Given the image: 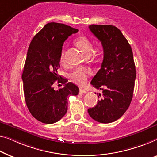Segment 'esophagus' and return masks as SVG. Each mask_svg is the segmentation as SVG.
I'll return each instance as SVG.
<instances>
[{
	"label": "esophagus",
	"instance_id": "esophagus-1",
	"mask_svg": "<svg viewBox=\"0 0 157 157\" xmlns=\"http://www.w3.org/2000/svg\"><path fill=\"white\" fill-rule=\"evenodd\" d=\"M86 92V90H85V89H82V88L79 89V93L80 94H85Z\"/></svg>",
	"mask_w": 157,
	"mask_h": 157
}]
</instances>
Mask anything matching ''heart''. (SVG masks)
Instances as JSON below:
<instances>
[{"mask_svg": "<svg viewBox=\"0 0 157 157\" xmlns=\"http://www.w3.org/2000/svg\"><path fill=\"white\" fill-rule=\"evenodd\" d=\"M75 44L81 49V51L86 56H90L92 51V44L87 37L85 36H79L75 41ZM65 52L63 50L60 55V60L64 61ZM90 73V70L84 67H78L75 68L70 74V78L75 83L82 85L85 84L87 77Z\"/></svg>", "mask_w": 157, "mask_h": 157, "instance_id": "heart-1", "label": "heart"}]
</instances>
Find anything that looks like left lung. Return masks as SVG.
<instances>
[{"instance_id": "8db88e82", "label": "left lung", "mask_w": 157, "mask_h": 157, "mask_svg": "<svg viewBox=\"0 0 157 157\" xmlns=\"http://www.w3.org/2000/svg\"><path fill=\"white\" fill-rule=\"evenodd\" d=\"M89 28L101 42L104 59L91 82L94 87L102 90V98L88 113L97 122L112 123L125 113L132 99L136 78L132 51L116 27L91 25Z\"/></svg>"}]
</instances>
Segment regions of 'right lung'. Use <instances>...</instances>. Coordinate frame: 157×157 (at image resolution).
<instances>
[{"instance_id":"right-lung-1","label":"right lung","mask_w":157,"mask_h":157,"mask_svg":"<svg viewBox=\"0 0 157 157\" xmlns=\"http://www.w3.org/2000/svg\"><path fill=\"white\" fill-rule=\"evenodd\" d=\"M78 29L61 23L46 24L32 39L23 70L25 99L32 116L40 122L52 124L67 111V97L79 94L78 86L58 74L64 41ZM64 85L55 90L56 80ZM62 86V85H61Z\"/></svg>"}]
</instances>
